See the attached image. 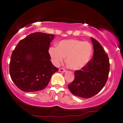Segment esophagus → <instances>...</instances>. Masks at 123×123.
<instances>
[{
	"label": "esophagus",
	"mask_w": 123,
	"mask_h": 123,
	"mask_svg": "<svg viewBox=\"0 0 123 123\" xmlns=\"http://www.w3.org/2000/svg\"><path fill=\"white\" fill-rule=\"evenodd\" d=\"M59 71L61 73H63V72H65V71H66V70H65L64 68H60V69H59Z\"/></svg>",
	"instance_id": "obj_1"
}]
</instances>
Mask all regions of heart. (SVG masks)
Wrapping results in <instances>:
<instances>
[{"instance_id": "heart-1", "label": "heart", "mask_w": 123, "mask_h": 123, "mask_svg": "<svg viewBox=\"0 0 123 123\" xmlns=\"http://www.w3.org/2000/svg\"><path fill=\"white\" fill-rule=\"evenodd\" d=\"M53 62L55 65L62 62L66 57V63L70 69L78 70L87 63L92 53L91 43L75 39L61 41L57 47L49 49Z\"/></svg>"}]
</instances>
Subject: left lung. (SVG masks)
<instances>
[{
  "mask_svg": "<svg viewBox=\"0 0 123 123\" xmlns=\"http://www.w3.org/2000/svg\"><path fill=\"white\" fill-rule=\"evenodd\" d=\"M92 58L80 70L74 71L73 81L68 85L70 92L79 97L89 98L98 94L106 83L110 71L108 55L97 40L91 37Z\"/></svg>",
  "mask_w": 123,
  "mask_h": 123,
  "instance_id": "obj_1",
  "label": "left lung"
}]
</instances>
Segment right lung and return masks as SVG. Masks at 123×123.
Instances as JSON below:
<instances>
[{"label": "right lung", "mask_w": 123, "mask_h": 123, "mask_svg": "<svg viewBox=\"0 0 123 123\" xmlns=\"http://www.w3.org/2000/svg\"><path fill=\"white\" fill-rule=\"evenodd\" d=\"M55 36L31 33L20 40L12 52L10 74L15 85L24 92L44 89L52 74L58 70L50 61L49 49Z\"/></svg>", "instance_id": "obj_1"}]
</instances>
